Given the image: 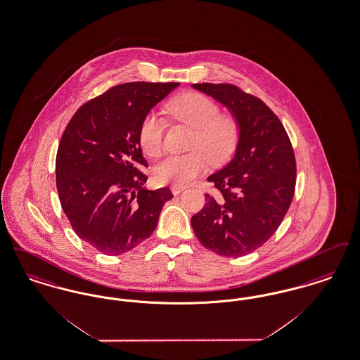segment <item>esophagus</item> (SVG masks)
Wrapping results in <instances>:
<instances>
[{"instance_id":"obj_1","label":"esophagus","mask_w":360,"mask_h":360,"mask_svg":"<svg viewBox=\"0 0 360 360\" xmlns=\"http://www.w3.org/2000/svg\"><path fill=\"white\" fill-rule=\"evenodd\" d=\"M185 190L184 186H172V193L174 195H176V194H179V193H182Z\"/></svg>"}]
</instances>
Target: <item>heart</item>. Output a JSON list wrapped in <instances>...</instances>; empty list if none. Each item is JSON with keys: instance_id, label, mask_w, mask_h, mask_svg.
<instances>
[{"instance_id": "obj_1", "label": "heart", "mask_w": 360, "mask_h": 360, "mask_svg": "<svg viewBox=\"0 0 360 360\" xmlns=\"http://www.w3.org/2000/svg\"><path fill=\"white\" fill-rule=\"evenodd\" d=\"M175 120L193 128L188 141L190 153L172 154L160 159L154 167V179L160 185L184 186L205 172L209 158L221 163L236 150L240 137L238 120L220 115V105L198 91L176 96L165 108ZM165 122L156 113L147 115L139 128V143L143 153L158 156L163 148Z\"/></svg>"}]
</instances>
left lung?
I'll list each match as a JSON object with an SVG mask.
<instances>
[{"label":"left lung","instance_id":"8db88e82","mask_svg":"<svg viewBox=\"0 0 360 360\" xmlns=\"http://www.w3.org/2000/svg\"><path fill=\"white\" fill-rule=\"evenodd\" d=\"M238 120L240 137L231 162L207 181L217 188L191 217L200 243L221 257H239L270 239L294 195L297 166L290 139L274 112L229 84H194Z\"/></svg>","mask_w":360,"mask_h":360}]
</instances>
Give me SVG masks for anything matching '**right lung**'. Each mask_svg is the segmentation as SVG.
I'll list each match as a JSON object with an SVG mask.
<instances>
[{
	"label": "right lung",
	"instance_id": "1",
	"mask_svg": "<svg viewBox=\"0 0 360 360\" xmlns=\"http://www.w3.org/2000/svg\"><path fill=\"white\" fill-rule=\"evenodd\" d=\"M178 82L113 86L84 103L66 127L56 154V188L75 233L105 255H121L148 239L169 188L147 190L148 167L139 128Z\"/></svg>",
	"mask_w": 360,
	"mask_h": 360
}]
</instances>
